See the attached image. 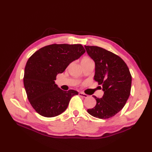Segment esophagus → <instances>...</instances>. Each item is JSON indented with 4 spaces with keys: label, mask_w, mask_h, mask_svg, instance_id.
<instances>
[{
    "label": "esophagus",
    "mask_w": 152,
    "mask_h": 152,
    "mask_svg": "<svg viewBox=\"0 0 152 152\" xmlns=\"http://www.w3.org/2000/svg\"><path fill=\"white\" fill-rule=\"evenodd\" d=\"M78 95H79V96H82V97H84V98H87V97H88V95H86V94H85V93H78Z\"/></svg>",
    "instance_id": "1"
}]
</instances>
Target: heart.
Wrapping results in <instances>:
<instances>
[{
    "label": "heart",
    "mask_w": 152,
    "mask_h": 152,
    "mask_svg": "<svg viewBox=\"0 0 152 152\" xmlns=\"http://www.w3.org/2000/svg\"><path fill=\"white\" fill-rule=\"evenodd\" d=\"M87 60H90V59H89V58H88V57H84L82 59V61H87Z\"/></svg>",
    "instance_id": "1"
}]
</instances>
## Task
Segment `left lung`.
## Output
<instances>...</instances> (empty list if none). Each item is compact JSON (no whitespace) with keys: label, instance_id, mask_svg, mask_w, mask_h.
<instances>
[{"label":"left lung","instance_id":"left-lung-1","mask_svg":"<svg viewBox=\"0 0 152 152\" xmlns=\"http://www.w3.org/2000/svg\"><path fill=\"white\" fill-rule=\"evenodd\" d=\"M95 63L94 80L102 86V98L93 96L96 104L88 112L99 119L112 118L121 110L129 97L132 77L127 64L121 57L98 46H84Z\"/></svg>","mask_w":152,"mask_h":152}]
</instances>
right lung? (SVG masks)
Listing matches in <instances>:
<instances>
[{"instance_id": "add662e5", "label": "right lung", "mask_w": 152, "mask_h": 152, "mask_svg": "<svg viewBox=\"0 0 152 152\" xmlns=\"http://www.w3.org/2000/svg\"><path fill=\"white\" fill-rule=\"evenodd\" d=\"M86 52L81 44H51L40 48L28 59L23 83L28 101L40 115L57 116L65 111L71 98L78 92L65 91L55 83L58 74Z\"/></svg>"}]
</instances>
